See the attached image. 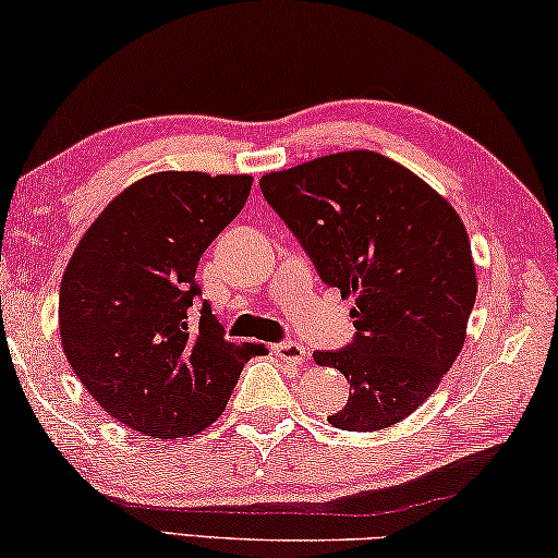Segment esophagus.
I'll use <instances>...</instances> for the list:
<instances>
[{
  "label": "esophagus",
  "mask_w": 558,
  "mask_h": 558,
  "mask_svg": "<svg viewBox=\"0 0 558 558\" xmlns=\"http://www.w3.org/2000/svg\"><path fill=\"white\" fill-rule=\"evenodd\" d=\"M272 351H276V356L282 363H292V366H300V363H305V359H307L305 347H302V343H298V341L276 343V347H272Z\"/></svg>",
  "instance_id": "obj_1"
}]
</instances>
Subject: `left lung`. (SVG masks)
<instances>
[{
    "label": "left lung",
    "mask_w": 558,
    "mask_h": 558,
    "mask_svg": "<svg viewBox=\"0 0 558 558\" xmlns=\"http://www.w3.org/2000/svg\"><path fill=\"white\" fill-rule=\"evenodd\" d=\"M263 197L319 278L353 295L356 337L314 351L347 376L337 429H385L420 408L459 359L478 292L471 241L437 190L376 150H343L260 178Z\"/></svg>",
    "instance_id": "obj_1"
}]
</instances>
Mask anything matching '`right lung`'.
I'll return each mask as SVG.
<instances>
[{"label":"right lung","instance_id":"add662e5","mask_svg":"<svg viewBox=\"0 0 558 558\" xmlns=\"http://www.w3.org/2000/svg\"><path fill=\"white\" fill-rule=\"evenodd\" d=\"M251 175L166 170L136 180L85 231L60 282V341L95 402L150 439L209 427L263 343H231L199 295L197 263L244 209Z\"/></svg>","mask_w":558,"mask_h":558}]
</instances>
